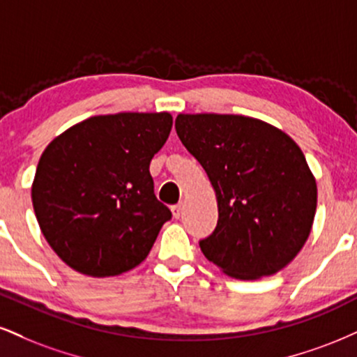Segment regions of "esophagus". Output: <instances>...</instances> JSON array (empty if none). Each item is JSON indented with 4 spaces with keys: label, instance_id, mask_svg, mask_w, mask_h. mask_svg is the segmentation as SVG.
<instances>
[{
    "label": "esophagus",
    "instance_id": "esophagus-1",
    "mask_svg": "<svg viewBox=\"0 0 357 357\" xmlns=\"http://www.w3.org/2000/svg\"><path fill=\"white\" fill-rule=\"evenodd\" d=\"M171 213H173V216L176 218V220H179L183 214V206L181 204H174L171 206Z\"/></svg>",
    "mask_w": 357,
    "mask_h": 357
}]
</instances>
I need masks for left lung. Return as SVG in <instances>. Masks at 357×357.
I'll use <instances>...</instances> for the list:
<instances>
[{
    "label": "left lung",
    "instance_id": "1",
    "mask_svg": "<svg viewBox=\"0 0 357 357\" xmlns=\"http://www.w3.org/2000/svg\"><path fill=\"white\" fill-rule=\"evenodd\" d=\"M176 132L204 167L218 226L199 243L227 276H271L298 256L314 221L317 186L291 136L241 114H178Z\"/></svg>",
    "mask_w": 357,
    "mask_h": 357
}]
</instances>
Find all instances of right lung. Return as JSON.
<instances>
[{
	"instance_id": "right-lung-1",
	"label": "right lung",
	"mask_w": 357,
	"mask_h": 357,
	"mask_svg": "<svg viewBox=\"0 0 357 357\" xmlns=\"http://www.w3.org/2000/svg\"><path fill=\"white\" fill-rule=\"evenodd\" d=\"M171 128L166 111L91 116L46 146L31 186L34 214L75 271L118 276L149 255L171 220L149 174Z\"/></svg>"
}]
</instances>
